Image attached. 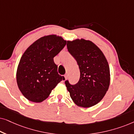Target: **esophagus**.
<instances>
[{
	"label": "esophagus",
	"mask_w": 134,
	"mask_h": 134,
	"mask_svg": "<svg viewBox=\"0 0 134 134\" xmlns=\"http://www.w3.org/2000/svg\"><path fill=\"white\" fill-rule=\"evenodd\" d=\"M64 77H65V79H66L68 78V74H65V76H64Z\"/></svg>",
	"instance_id": "34e87169"
}]
</instances>
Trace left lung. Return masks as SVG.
Returning <instances> with one entry per match:
<instances>
[{"mask_svg": "<svg viewBox=\"0 0 134 134\" xmlns=\"http://www.w3.org/2000/svg\"><path fill=\"white\" fill-rule=\"evenodd\" d=\"M67 49L77 63L80 79L71 85L65 83L74 103L88 108L99 102L110 85L109 64L99 48L90 41L83 39L67 41Z\"/></svg>", "mask_w": 134, "mask_h": 134, "instance_id": "obj_1", "label": "left lung"}]
</instances>
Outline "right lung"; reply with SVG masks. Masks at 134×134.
I'll return each mask as SVG.
<instances>
[{
  "instance_id": "add662e5",
  "label": "right lung",
  "mask_w": 134,
  "mask_h": 134,
  "mask_svg": "<svg viewBox=\"0 0 134 134\" xmlns=\"http://www.w3.org/2000/svg\"><path fill=\"white\" fill-rule=\"evenodd\" d=\"M66 44L55 35L45 36L30 45L21 57L16 72L18 86L27 99L41 102L56 85L65 79L57 72L54 57Z\"/></svg>"
}]
</instances>
